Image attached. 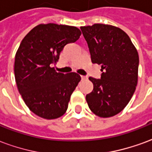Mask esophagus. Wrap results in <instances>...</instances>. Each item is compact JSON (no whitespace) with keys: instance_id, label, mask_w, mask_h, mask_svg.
<instances>
[{"instance_id":"esophagus-1","label":"esophagus","mask_w":152,"mask_h":152,"mask_svg":"<svg viewBox=\"0 0 152 152\" xmlns=\"http://www.w3.org/2000/svg\"><path fill=\"white\" fill-rule=\"evenodd\" d=\"M87 78H88L87 76H81V79H82V80H87Z\"/></svg>"}]
</instances>
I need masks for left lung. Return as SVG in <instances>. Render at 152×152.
Segmentation results:
<instances>
[{
	"mask_svg": "<svg viewBox=\"0 0 152 152\" xmlns=\"http://www.w3.org/2000/svg\"><path fill=\"white\" fill-rule=\"evenodd\" d=\"M89 46L91 60L101 64V79L89 77L94 89L86 95L93 113L112 117L130 101L137 84L139 58L130 38L121 28L95 23L80 27Z\"/></svg>",
	"mask_w": 152,
	"mask_h": 152,
	"instance_id": "left-lung-1",
	"label": "left lung"
}]
</instances>
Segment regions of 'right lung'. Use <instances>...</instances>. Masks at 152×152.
Instances as JSON below:
<instances>
[{
  "instance_id": "right-lung-1",
  "label": "right lung",
  "mask_w": 152,
  "mask_h": 152,
  "mask_svg": "<svg viewBox=\"0 0 152 152\" xmlns=\"http://www.w3.org/2000/svg\"><path fill=\"white\" fill-rule=\"evenodd\" d=\"M80 35L76 27L42 23L20 43L15 54V81L25 104L38 116L53 120L66 112L81 78L76 72H57L53 65L66 44L76 41Z\"/></svg>"
}]
</instances>
